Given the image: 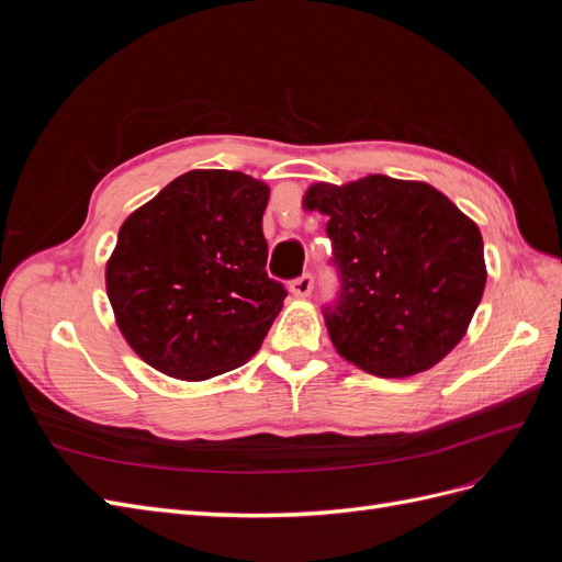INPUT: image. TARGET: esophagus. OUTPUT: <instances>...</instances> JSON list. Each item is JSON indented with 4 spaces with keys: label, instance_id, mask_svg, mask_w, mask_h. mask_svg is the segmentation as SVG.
<instances>
[{
    "label": "esophagus",
    "instance_id": "obj_1",
    "mask_svg": "<svg viewBox=\"0 0 562 562\" xmlns=\"http://www.w3.org/2000/svg\"><path fill=\"white\" fill-rule=\"evenodd\" d=\"M312 288H314L312 274H302V277H297V279L291 283V293H293L295 297H307V295L312 293Z\"/></svg>",
    "mask_w": 562,
    "mask_h": 562
}]
</instances>
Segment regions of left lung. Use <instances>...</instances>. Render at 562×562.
<instances>
[{"instance_id":"1","label":"left lung","mask_w":562,"mask_h":562,"mask_svg":"<svg viewBox=\"0 0 562 562\" xmlns=\"http://www.w3.org/2000/svg\"><path fill=\"white\" fill-rule=\"evenodd\" d=\"M302 206L328 217L342 288L323 316L337 353L378 378L443 361L485 291L479 225L436 187L389 176L316 182Z\"/></svg>"}]
</instances>
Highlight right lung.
I'll list each match as a JSON object with an SVG mask.
<instances>
[{
  "mask_svg": "<svg viewBox=\"0 0 562 562\" xmlns=\"http://www.w3.org/2000/svg\"><path fill=\"white\" fill-rule=\"evenodd\" d=\"M269 187L196 168L133 211L105 267L128 347L168 378L211 380L258 353L285 288L267 277Z\"/></svg>",
  "mask_w": 562,
  "mask_h": 562,
  "instance_id": "right-lung-1",
  "label": "right lung"
}]
</instances>
